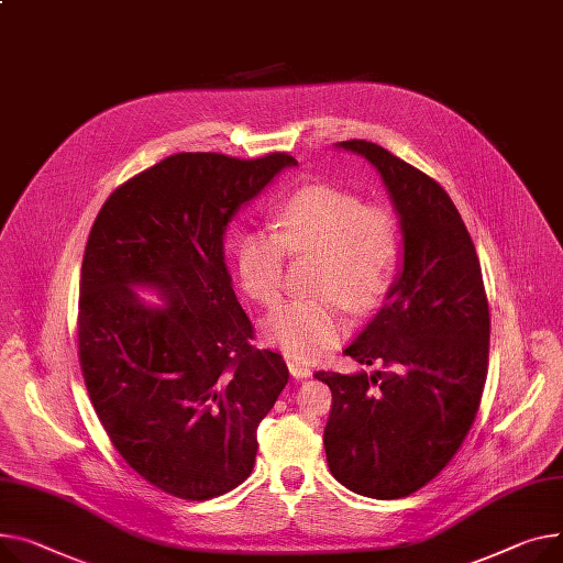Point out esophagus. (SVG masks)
Instances as JSON below:
<instances>
[{
	"label": "esophagus",
	"mask_w": 563,
	"mask_h": 563,
	"mask_svg": "<svg viewBox=\"0 0 563 563\" xmlns=\"http://www.w3.org/2000/svg\"><path fill=\"white\" fill-rule=\"evenodd\" d=\"M287 368H289V373H291L294 378H310L312 376V368L306 362H301V360L289 357L287 360Z\"/></svg>",
	"instance_id": "esophagus-1"
}]
</instances>
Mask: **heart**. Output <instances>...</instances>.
Here are the masks:
<instances>
[{
  "instance_id": "1",
  "label": "heart",
  "mask_w": 563,
  "mask_h": 563,
  "mask_svg": "<svg viewBox=\"0 0 563 563\" xmlns=\"http://www.w3.org/2000/svg\"><path fill=\"white\" fill-rule=\"evenodd\" d=\"M278 233H246L235 249L242 289L255 303L280 301L285 257L317 255L308 298L283 303L262 323L265 340L291 357H314L349 330L346 308L364 314L389 291L400 260V223L387 203L310 185L274 210Z\"/></svg>"
}]
</instances>
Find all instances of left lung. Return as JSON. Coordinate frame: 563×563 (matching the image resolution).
<instances>
[{"instance_id": "obj_1", "label": "left lung", "mask_w": 563, "mask_h": 563, "mask_svg": "<svg viewBox=\"0 0 563 563\" xmlns=\"http://www.w3.org/2000/svg\"><path fill=\"white\" fill-rule=\"evenodd\" d=\"M340 148L376 167L400 217L402 267L387 301L344 349L383 371H317L332 391L323 445L346 489L396 500L432 482L462 448L489 366V301L479 260L443 187L387 148Z\"/></svg>"}]
</instances>
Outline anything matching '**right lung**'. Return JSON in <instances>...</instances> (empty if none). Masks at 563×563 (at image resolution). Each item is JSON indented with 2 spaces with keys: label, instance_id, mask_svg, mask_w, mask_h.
I'll list each match as a JSON object with an SVG mask.
<instances>
[{
  "label": "right lung",
  "instance_id": "1",
  "mask_svg": "<svg viewBox=\"0 0 563 563\" xmlns=\"http://www.w3.org/2000/svg\"><path fill=\"white\" fill-rule=\"evenodd\" d=\"M174 154L101 206L84 253L79 362L97 417L124 462L161 492L210 500L255 464L257 426L289 380L285 360L260 351L223 262L235 212L285 167ZM135 284L158 288L144 307Z\"/></svg>",
  "mask_w": 563,
  "mask_h": 563
}]
</instances>
